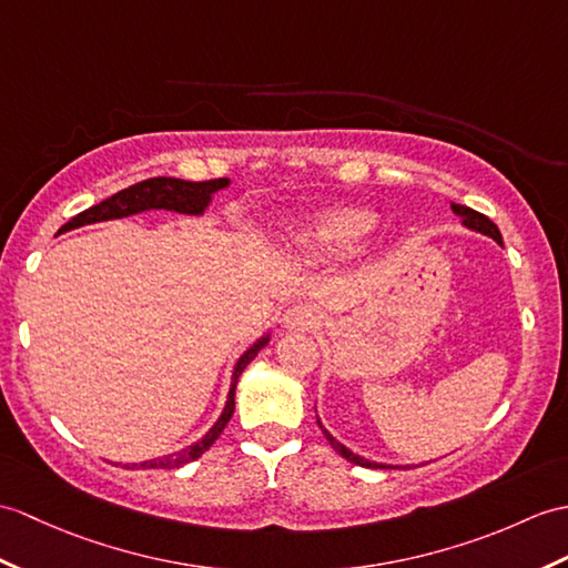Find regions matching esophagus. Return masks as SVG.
Returning <instances> with one entry per match:
<instances>
[{
	"instance_id": "obj_1",
	"label": "esophagus",
	"mask_w": 568,
	"mask_h": 568,
	"mask_svg": "<svg viewBox=\"0 0 568 568\" xmlns=\"http://www.w3.org/2000/svg\"><path fill=\"white\" fill-rule=\"evenodd\" d=\"M320 312L312 305H293L283 314V326L285 328H297V332H305V328H314L320 324Z\"/></svg>"
}]
</instances>
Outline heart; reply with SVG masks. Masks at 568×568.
Here are the masks:
<instances>
[{"instance_id": "heart-1", "label": "heart", "mask_w": 568, "mask_h": 568, "mask_svg": "<svg viewBox=\"0 0 568 568\" xmlns=\"http://www.w3.org/2000/svg\"><path fill=\"white\" fill-rule=\"evenodd\" d=\"M375 224L365 207H334L312 217L295 232V246L310 256H336L358 246Z\"/></svg>"}]
</instances>
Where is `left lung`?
<instances>
[{
    "label": "left lung",
    "mask_w": 568,
    "mask_h": 568,
    "mask_svg": "<svg viewBox=\"0 0 568 568\" xmlns=\"http://www.w3.org/2000/svg\"><path fill=\"white\" fill-rule=\"evenodd\" d=\"M453 210L455 213L463 217V224L465 227H469V230H477V232H481V234H489L491 240H496L498 244H504L500 242V232H498V227L496 224L486 217V215H481V213H477V210H471V207H467V205H457V203H453ZM316 424H320V428L324 430V435H326V440H328V445L334 447V450L341 455V457H346L348 463H353V465H361V467H371V469H394V467H387V465H377V463H371V459H365V457H361V455H355V453H351L346 445H341L332 433H328L324 426H322V420L316 418Z\"/></svg>",
    "instance_id": "1"
}]
</instances>
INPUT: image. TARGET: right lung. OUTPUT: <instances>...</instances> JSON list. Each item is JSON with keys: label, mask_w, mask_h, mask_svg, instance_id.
Returning <instances> with one entry per match:
<instances>
[{"label": "right lung", "mask_w": 568, "mask_h": 568, "mask_svg": "<svg viewBox=\"0 0 568 568\" xmlns=\"http://www.w3.org/2000/svg\"><path fill=\"white\" fill-rule=\"evenodd\" d=\"M227 179H210V181H183V179H169V176H156V179H148L140 181L135 186L118 191L115 195L105 197L99 205L87 207L84 213L74 215L68 224H62L60 232H68L74 227H82V224H94V222H103V220H118V217H128L142 213V210H174V213H183V215H201L203 210L207 207L210 197H213L215 191L227 186ZM268 344V336H263L261 341L248 348L240 361L234 365L232 373V387L227 394V404H224V412L217 418V424L210 428L201 440L183 447V450L174 453V455H164L156 459H148V463H140L133 467L140 469H176L181 465H189L193 459L201 457L205 450H210L220 433L227 426V420L234 414V389H236V379L244 373V367L256 358V353Z\"/></svg>", "instance_id": "add662e5"}]
</instances>
